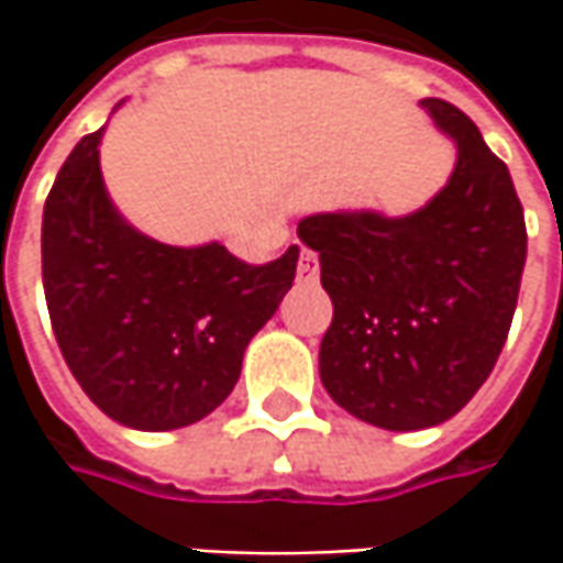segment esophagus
<instances>
[{
  "instance_id": "obj_1",
  "label": "esophagus",
  "mask_w": 563,
  "mask_h": 563,
  "mask_svg": "<svg viewBox=\"0 0 563 563\" xmlns=\"http://www.w3.org/2000/svg\"><path fill=\"white\" fill-rule=\"evenodd\" d=\"M319 278V260H316L313 250H300V260H297V282L310 285Z\"/></svg>"
}]
</instances>
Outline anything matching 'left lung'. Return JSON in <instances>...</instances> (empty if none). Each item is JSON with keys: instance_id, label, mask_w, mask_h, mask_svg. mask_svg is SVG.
Listing matches in <instances>:
<instances>
[{"instance_id": "obj_1", "label": "left lung", "mask_w": 563, "mask_h": 563, "mask_svg": "<svg viewBox=\"0 0 563 563\" xmlns=\"http://www.w3.org/2000/svg\"><path fill=\"white\" fill-rule=\"evenodd\" d=\"M457 146L444 187L407 216L335 209L303 216L332 325L319 378L351 417L417 432L451 420L505 347L527 263L523 206L479 128L444 99H420Z\"/></svg>"}]
</instances>
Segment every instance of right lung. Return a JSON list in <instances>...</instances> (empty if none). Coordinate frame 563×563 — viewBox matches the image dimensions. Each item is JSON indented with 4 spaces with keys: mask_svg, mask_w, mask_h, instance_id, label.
<instances>
[{
    "mask_svg": "<svg viewBox=\"0 0 563 563\" xmlns=\"http://www.w3.org/2000/svg\"><path fill=\"white\" fill-rule=\"evenodd\" d=\"M87 134L43 206V291L62 357L106 417L168 432L209 417L241 376L250 338L291 291L300 250L269 266L219 241L172 247L112 203Z\"/></svg>",
    "mask_w": 563,
    "mask_h": 563,
    "instance_id": "right-lung-1",
    "label": "right lung"
}]
</instances>
